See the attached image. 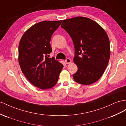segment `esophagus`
Returning <instances> with one entry per match:
<instances>
[{
  "mask_svg": "<svg viewBox=\"0 0 126 126\" xmlns=\"http://www.w3.org/2000/svg\"><path fill=\"white\" fill-rule=\"evenodd\" d=\"M71 62H72L71 60L70 59H66L65 60V62L67 64H69L71 63Z\"/></svg>",
  "mask_w": 126,
  "mask_h": 126,
  "instance_id": "1",
  "label": "esophagus"
}]
</instances>
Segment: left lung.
I'll use <instances>...</instances> for the list:
<instances>
[{"label":"left lung","instance_id":"1","mask_svg":"<svg viewBox=\"0 0 126 126\" xmlns=\"http://www.w3.org/2000/svg\"><path fill=\"white\" fill-rule=\"evenodd\" d=\"M61 27L71 37L75 46L73 61L78 71L73 79L85 85L95 82L104 72L110 57L105 31L94 21L81 16L63 20Z\"/></svg>","mask_w":126,"mask_h":126}]
</instances>
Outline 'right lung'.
<instances>
[{
  "instance_id": "1",
  "label": "right lung",
  "mask_w": 126,
  "mask_h": 126,
  "mask_svg": "<svg viewBox=\"0 0 126 126\" xmlns=\"http://www.w3.org/2000/svg\"><path fill=\"white\" fill-rule=\"evenodd\" d=\"M62 21H44L32 25L22 35L18 46V62L22 72L32 85L41 89L55 85L63 65L54 57L51 35Z\"/></svg>"
}]
</instances>
